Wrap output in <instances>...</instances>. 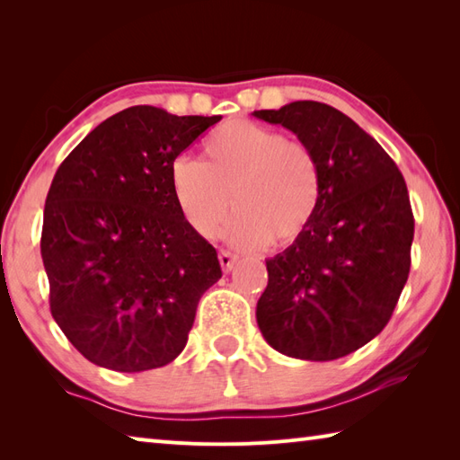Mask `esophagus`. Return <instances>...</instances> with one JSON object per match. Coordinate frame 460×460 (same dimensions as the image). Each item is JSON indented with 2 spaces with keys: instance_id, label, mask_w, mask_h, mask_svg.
<instances>
[{
  "instance_id": "esophagus-1",
  "label": "esophagus",
  "mask_w": 460,
  "mask_h": 460,
  "mask_svg": "<svg viewBox=\"0 0 460 460\" xmlns=\"http://www.w3.org/2000/svg\"><path fill=\"white\" fill-rule=\"evenodd\" d=\"M218 260H220V265H222L224 271H230L234 268V263H236V256H234V253L228 252V250H220Z\"/></svg>"
}]
</instances>
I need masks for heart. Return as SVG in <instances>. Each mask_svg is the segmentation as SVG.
Wrapping results in <instances>:
<instances>
[{
    "label": "heart",
    "mask_w": 460,
    "mask_h": 460,
    "mask_svg": "<svg viewBox=\"0 0 460 460\" xmlns=\"http://www.w3.org/2000/svg\"><path fill=\"white\" fill-rule=\"evenodd\" d=\"M204 159L181 155L169 182L181 217L200 238L224 230L232 246H289L309 230L323 199V165L303 139L252 119H230L202 141Z\"/></svg>",
    "instance_id": "b5f03b06"
}]
</instances>
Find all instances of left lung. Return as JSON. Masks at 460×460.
<instances>
[{"label": "left lung", "mask_w": 460, "mask_h": 460, "mask_svg": "<svg viewBox=\"0 0 460 460\" xmlns=\"http://www.w3.org/2000/svg\"><path fill=\"white\" fill-rule=\"evenodd\" d=\"M253 116L307 141L323 165V199L309 230L265 260L258 326L291 358H342L384 331L410 275L415 222L403 175L332 106L299 100Z\"/></svg>", "instance_id": "obj_1"}]
</instances>
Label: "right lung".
<instances>
[{"instance_id":"obj_1","label":"right lung","mask_w":460,"mask_h":460,"mask_svg":"<svg viewBox=\"0 0 460 460\" xmlns=\"http://www.w3.org/2000/svg\"><path fill=\"white\" fill-rule=\"evenodd\" d=\"M217 121L131 106L57 169L40 234L50 313L92 364L131 374L172 362L202 293L222 278L169 182L171 163Z\"/></svg>"}]
</instances>
